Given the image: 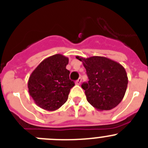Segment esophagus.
Returning a JSON list of instances; mask_svg holds the SVG:
<instances>
[{
  "instance_id": "obj_1",
  "label": "esophagus",
  "mask_w": 148,
  "mask_h": 148,
  "mask_svg": "<svg viewBox=\"0 0 148 148\" xmlns=\"http://www.w3.org/2000/svg\"><path fill=\"white\" fill-rule=\"evenodd\" d=\"M81 82H82V78H79L78 79V80L76 81V82H75V84H76L77 85H80L81 84Z\"/></svg>"
}]
</instances>
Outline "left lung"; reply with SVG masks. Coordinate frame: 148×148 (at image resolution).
<instances>
[{"label": "left lung", "mask_w": 148, "mask_h": 148, "mask_svg": "<svg viewBox=\"0 0 148 148\" xmlns=\"http://www.w3.org/2000/svg\"><path fill=\"white\" fill-rule=\"evenodd\" d=\"M89 81L83 83L87 100L98 110H110L116 108L125 96L128 78L125 69L119 63L102 56L82 58Z\"/></svg>", "instance_id": "obj_1"}]
</instances>
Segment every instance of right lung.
I'll return each instance as SVG.
<instances>
[{
	"label": "right lung",
	"instance_id": "1",
	"mask_svg": "<svg viewBox=\"0 0 148 148\" xmlns=\"http://www.w3.org/2000/svg\"><path fill=\"white\" fill-rule=\"evenodd\" d=\"M68 62L67 57L53 55L41 61L30 75L29 92L40 108L56 110L67 100L70 89L75 85L66 69Z\"/></svg>",
	"mask_w": 148,
	"mask_h": 148
}]
</instances>
